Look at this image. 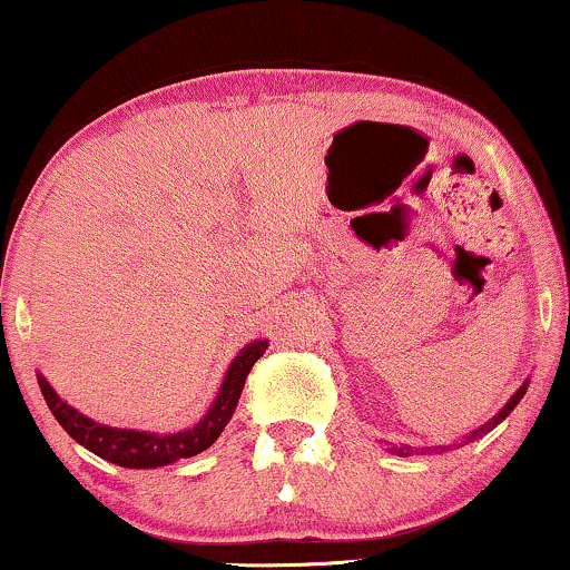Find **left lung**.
<instances>
[{"label":"left lung","mask_w":570,"mask_h":570,"mask_svg":"<svg viewBox=\"0 0 570 570\" xmlns=\"http://www.w3.org/2000/svg\"><path fill=\"white\" fill-rule=\"evenodd\" d=\"M527 381H524V384H521L519 386V392L517 394H513L511 396V400H509V404H505V407L501 410V412H498V415L493 417V420H490V423L485 425V428H480V431H474L472 435H470V439H466V441H472V439H478V435L480 433H485V431H490V428H495L498 423H501V420L505 417V415H509V412L513 410V407H517V404L521 402V396H524V392H527ZM446 449H451V446H435V449H417V451H435V454H441V451H446ZM412 451H415V449H410V446H396L394 449V454H400V456H410L412 454Z\"/></svg>","instance_id":"left-lung-1"}]
</instances>
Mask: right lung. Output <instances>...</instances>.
Returning <instances> with one entry per match:
<instances>
[{"label":"right lung","instance_id":"obj_1","mask_svg":"<svg viewBox=\"0 0 570 570\" xmlns=\"http://www.w3.org/2000/svg\"><path fill=\"white\" fill-rule=\"evenodd\" d=\"M267 350V342L256 340L252 345L240 350V355L230 363L228 373H225L223 389L217 394V400L205 417L189 431L158 435V433H145V431H124V428H108L100 425L96 420L85 417L75 407H69L65 400H59V394L49 386V381L38 376L41 384L43 400L53 412V417L59 420V425L72 435L77 443H82L85 449H90L92 454H98L106 462H114L119 466H131V470H147V466H163L176 462V459H186L199 454L213 446L217 435L223 433V428L228 425V420L236 410L238 396L244 392L246 376L252 371V365L259 361Z\"/></svg>","mask_w":570,"mask_h":570}]
</instances>
